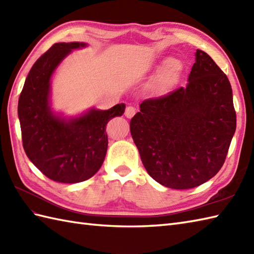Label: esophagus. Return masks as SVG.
<instances>
[{
	"label": "esophagus",
	"instance_id": "34e87169",
	"mask_svg": "<svg viewBox=\"0 0 254 254\" xmlns=\"http://www.w3.org/2000/svg\"><path fill=\"white\" fill-rule=\"evenodd\" d=\"M135 112H136L135 108L128 106V107L126 108V111H124V115H126L127 118H132L134 115H135Z\"/></svg>",
	"mask_w": 254,
	"mask_h": 254
}]
</instances>
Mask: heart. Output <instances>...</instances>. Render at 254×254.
I'll list each match as a JSON object with an SVG mask.
<instances>
[{
  "instance_id": "heart-1",
  "label": "heart",
  "mask_w": 254,
  "mask_h": 254,
  "mask_svg": "<svg viewBox=\"0 0 254 254\" xmlns=\"http://www.w3.org/2000/svg\"><path fill=\"white\" fill-rule=\"evenodd\" d=\"M176 66H177V61L175 60V59L167 58V59H165V60L160 62L159 66H158V71L161 73L168 72V71H170L169 73H174L177 69Z\"/></svg>"
}]
</instances>
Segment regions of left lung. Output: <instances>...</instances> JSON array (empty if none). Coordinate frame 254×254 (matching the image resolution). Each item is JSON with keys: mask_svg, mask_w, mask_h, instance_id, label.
<instances>
[{"mask_svg": "<svg viewBox=\"0 0 254 254\" xmlns=\"http://www.w3.org/2000/svg\"><path fill=\"white\" fill-rule=\"evenodd\" d=\"M130 130L154 180L177 190L203 185L222 168L236 131L227 76L196 50L186 87L144 100Z\"/></svg>", "mask_w": 254, "mask_h": 254, "instance_id": "1", "label": "left lung"}]
</instances>
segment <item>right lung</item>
<instances>
[{
    "label": "right lung",
    "mask_w": 254,
    "mask_h": 254,
    "mask_svg": "<svg viewBox=\"0 0 254 254\" xmlns=\"http://www.w3.org/2000/svg\"><path fill=\"white\" fill-rule=\"evenodd\" d=\"M85 42H59L32 65L18 99L21 139L27 157L49 179L77 183L93 177L104 163L106 126L124 113L126 105L108 110L90 108L76 117H64L51 108V79L57 67Z\"/></svg>",
    "instance_id": "add662e5"
}]
</instances>
